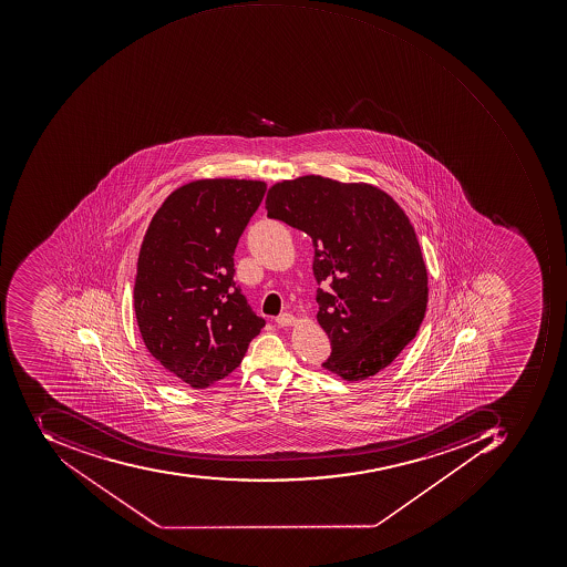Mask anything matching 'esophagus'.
Wrapping results in <instances>:
<instances>
[{
	"instance_id": "obj_1",
	"label": "esophagus",
	"mask_w": 567,
	"mask_h": 567,
	"mask_svg": "<svg viewBox=\"0 0 567 567\" xmlns=\"http://www.w3.org/2000/svg\"><path fill=\"white\" fill-rule=\"evenodd\" d=\"M296 317L290 315V312H284V315L277 318L278 327H292V324H296Z\"/></svg>"
}]
</instances>
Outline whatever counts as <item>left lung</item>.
<instances>
[{"instance_id": "obj_1", "label": "left lung", "mask_w": 567, "mask_h": 567, "mask_svg": "<svg viewBox=\"0 0 567 567\" xmlns=\"http://www.w3.org/2000/svg\"><path fill=\"white\" fill-rule=\"evenodd\" d=\"M270 218L312 240L317 320L331 354L321 364L346 382L374 377L416 337L427 274L404 209L374 185L306 175L271 185Z\"/></svg>"}]
</instances>
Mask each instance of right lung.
I'll return each mask as SVG.
<instances>
[{
  "mask_svg": "<svg viewBox=\"0 0 567 567\" xmlns=\"http://www.w3.org/2000/svg\"><path fill=\"white\" fill-rule=\"evenodd\" d=\"M266 193L262 181L200 178L169 194L137 258L134 311L166 374L206 389L239 367L265 327L234 281V252Z\"/></svg>",
  "mask_w": 567,
  "mask_h": 567,
  "instance_id": "1",
  "label": "right lung"
}]
</instances>
